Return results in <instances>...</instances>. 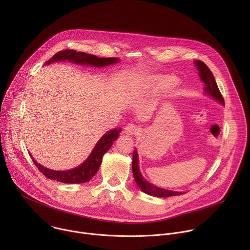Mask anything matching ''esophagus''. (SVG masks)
I'll use <instances>...</instances> for the list:
<instances>
[{"instance_id":"1","label":"esophagus","mask_w":250,"mask_h":250,"mask_svg":"<svg viewBox=\"0 0 250 250\" xmlns=\"http://www.w3.org/2000/svg\"><path fill=\"white\" fill-rule=\"evenodd\" d=\"M138 127L133 125V124H128L125 127V133L127 134V135H133V134H136L138 132Z\"/></svg>"}]
</instances>
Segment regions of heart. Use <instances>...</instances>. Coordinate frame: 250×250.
I'll list each match as a JSON object with an SVG mask.
<instances>
[{
	"mask_svg": "<svg viewBox=\"0 0 250 250\" xmlns=\"http://www.w3.org/2000/svg\"><path fill=\"white\" fill-rule=\"evenodd\" d=\"M172 82V79L163 76H153L146 79L141 83L144 89L149 92H159L168 87Z\"/></svg>",
	"mask_w": 250,
	"mask_h": 250,
	"instance_id": "obj_1",
	"label": "heart"
}]
</instances>
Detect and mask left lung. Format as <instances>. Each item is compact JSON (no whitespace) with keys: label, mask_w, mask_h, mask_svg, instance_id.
<instances>
[{"label":"left lung","mask_w":250,"mask_h":250,"mask_svg":"<svg viewBox=\"0 0 250 250\" xmlns=\"http://www.w3.org/2000/svg\"><path fill=\"white\" fill-rule=\"evenodd\" d=\"M195 64L198 68L199 74L201 80L205 83V92L211 96L213 99H216L217 101L221 102L223 104H225L224 98L219 90V87L216 83L215 77H213L211 71L208 69V67L201 60H195ZM132 173L134 180L137 184V186L141 189L142 192H145L150 196L158 197V198H166V197H171V196H178L183 194V192H176V191H169L165 190L162 188H159L157 186H154L153 184L147 182L144 176L141 175L138 167V155L136 152V149L133 150V155H132Z\"/></svg>","instance_id":"1"}]
</instances>
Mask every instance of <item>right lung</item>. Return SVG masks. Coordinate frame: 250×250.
<instances>
[{
    "instance_id": "right-lung-1",
    "label": "right lung",
    "mask_w": 250,
    "mask_h": 250,
    "mask_svg": "<svg viewBox=\"0 0 250 250\" xmlns=\"http://www.w3.org/2000/svg\"><path fill=\"white\" fill-rule=\"evenodd\" d=\"M64 61L68 60L76 64L89 65L94 67H104L108 66L120 61L117 57H108V58H100L92 54H88L85 52L76 51L74 49H65L54 54L48 61H46V65L55 61ZM121 128H115L106 132L96 145L92 153L88 157V159L81 164L80 166L67 170V171H55L47 169L41 164H39L33 158L32 161L38 167V169L48 179L56 180L58 182L66 183V184H79L85 183L91 180L97 173L98 169L101 166L104 154L108 151L113 146L114 141L119 137V133L121 132Z\"/></svg>"
}]
</instances>
